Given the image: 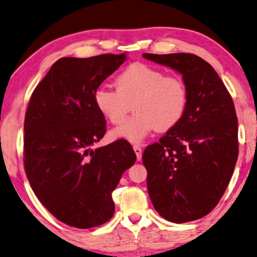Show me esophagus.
Segmentation results:
<instances>
[{
    "instance_id": "34e87169",
    "label": "esophagus",
    "mask_w": 257,
    "mask_h": 257,
    "mask_svg": "<svg viewBox=\"0 0 257 257\" xmlns=\"http://www.w3.org/2000/svg\"><path fill=\"white\" fill-rule=\"evenodd\" d=\"M133 148H134V152L136 154V159H138V160L140 161V160H141V158H142V148L138 145H135Z\"/></svg>"
}]
</instances>
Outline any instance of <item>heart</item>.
Instances as JSON below:
<instances>
[{
	"label": "heart",
	"instance_id": "1",
	"mask_svg": "<svg viewBox=\"0 0 257 257\" xmlns=\"http://www.w3.org/2000/svg\"><path fill=\"white\" fill-rule=\"evenodd\" d=\"M116 90L99 87L93 95L96 108L111 124H121L129 111L135 113L111 132L113 139L140 144L153 131L167 132L184 118L188 106L186 84L144 63L126 66L115 79Z\"/></svg>",
	"mask_w": 257,
	"mask_h": 257
}]
</instances>
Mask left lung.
Segmentation results:
<instances>
[{
    "label": "left lung",
    "instance_id": "1",
    "mask_svg": "<svg viewBox=\"0 0 257 257\" xmlns=\"http://www.w3.org/2000/svg\"><path fill=\"white\" fill-rule=\"evenodd\" d=\"M146 59L181 73L188 106L181 122L142 155L147 187L159 215L173 223L199 219L215 209L238 157V123L228 89L211 65L191 53Z\"/></svg>",
    "mask_w": 257,
    "mask_h": 257
}]
</instances>
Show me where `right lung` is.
I'll list each match as a JSON object with an SVG mask.
<instances>
[{"instance_id": "add662e5", "label": "right lung", "mask_w": 257, "mask_h": 257, "mask_svg": "<svg viewBox=\"0 0 257 257\" xmlns=\"http://www.w3.org/2000/svg\"><path fill=\"white\" fill-rule=\"evenodd\" d=\"M125 59V53L60 58L29 99L24 126L26 175L42 205L74 228H93L111 218L112 191L136 161L125 140L90 148L106 132L93 95Z\"/></svg>"}]
</instances>
